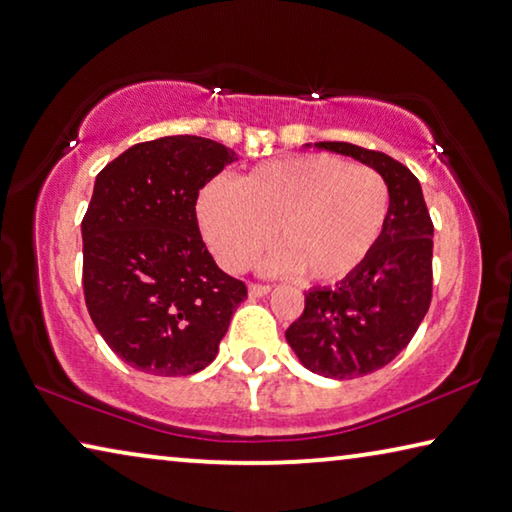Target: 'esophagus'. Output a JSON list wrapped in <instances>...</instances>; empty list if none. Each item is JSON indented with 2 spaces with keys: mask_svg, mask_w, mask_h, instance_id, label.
Masks as SVG:
<instances>
[{
  "mask_svg": "<svg viewBox=\"0 0 512 512\" xmlns=\"http://www.w3.org/2000/svg\"><path fill=\"white\" fill-rule=\"evenodd\" d=\"M271 291L269 285H262V282H250L248 285V294L253 298H259V296H266Z\"/></svg>",
  "mask_w": 512,
  "mask_h": 512,
  "instance_id": "34e87169",
  "label": "esophagus"
}]
</instances>
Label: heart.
<instances>
[{"instance_id":"obj_1","label":"heart","mask_w":512,"mask_h":512,"mask_svg":"<svg viewBox=\"0 0 512 512\" xmlns=\"http://www.w3.org/2000/svg\"><path fill=\"white\" fill-rule=\"evenodd\" d=\"M389 186L369 166L332 154H298L250 170L237 186L209 182L198 196V223L227 271H241L269 246L273 271H300L312 282H339L371 255L389 216Z\"/></svg>"}]
</instances>
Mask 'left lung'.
Returning a JSON list of instances; mask_svg holds the SVG:
<instances>
[{
    "label": "left lung",
    "mask_w": 512,
    "mask_h": 512,
    "mask_svg": "<svg viewBox=\"0 0 512 512\" xmlns=\"http://www.w3.org/2000/svg\"><path fill=\"white\" fill-rule=\"evenodd\" d=\"M316 148L371 166L389 186L387 225L358 271L335 287H314L287 328V342L307 369L326 378L367 376L392 362L431 307L433 221L421 184L385 152L321 141Z\"/></svg>",
    "instance_id": "left-lung-1"
}]
</instances>
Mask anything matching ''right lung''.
<instances>
[{"mask_svg":"<svg viewBox=\"0 0 512 512\" xmlns=\"http://www.w3.org/2000/svg\"><path fill=\"white\" fill-rule=\"evenodd\" d=\"M237 152L202 136L136 143L100 170L81 221L84 298L129 367L191 376L216 358L248 289L218 269L196 202Z\"/></svg>","mask_w":512,"mask_h":512,"instance_id":"add662e5","label":"right lung"}]
</instances>
